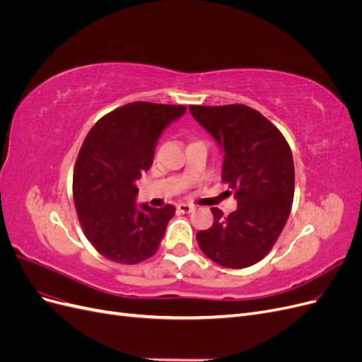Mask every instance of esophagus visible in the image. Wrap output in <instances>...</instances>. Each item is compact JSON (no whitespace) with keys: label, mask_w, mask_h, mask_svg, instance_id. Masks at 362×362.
<instances>
[{"label":"esophagus","mask_w":362,"mask_h":362,"mask_svg":"<svg viewBox=\"0 0 362 362\" xmlns=\"http://www.w3.org/2000/svg\"><path fill=\"white\" fill-rule=\"evenodd\" d=\"M177 210H178L180 213H182V214H189V213H192V211L194 210V206L190 205V204H180V205L177 206Z\"/></svg>","instance_id":"obj_1"}]
</instances>
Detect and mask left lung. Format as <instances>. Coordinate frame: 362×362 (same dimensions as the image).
I'll return each mask as SVG.
<instances>
[{
  "label": "left lung",
  "mask_w": 362,
  "mask_h": 362,
  "mask_svg": "<svg viewBox=\"0 0 362 362\" xmlns=\"http://www.w3.org/2000/svg\"><path fill=\"white\" fill-rule=\"evenodd\" d=\"M192 116L223 149L222 180L238 208H211L213 226L196 240L218 266L245 269L264 258L287 223L294 196L290 145L267 117L245 104L189 105Z\"/></svg>",
  "instance_id": "8db88e82"
}]
</instances>
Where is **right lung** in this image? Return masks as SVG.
I'll list each match as a JSON object with an SVG mask.
<instances>
[{
    "mask_svg": "<svg viewBox=\"0 0 362 362\" xmlns=\"http://www.w3.org/2000/svg\"><path fill=\"white\" fill-rule=\"evenodd\" d=\"M185 105L136 101L107 113L86 136L74 168V204L86 238L107 259L137 264L156 254L175 206L137 210L136 187L163 129Z\"/></svg>",
    "mask_w": 362,
    "mask_h": 362,
    "instance_id": "add662e5",
    "label": "right lung"
}]
</instances>
